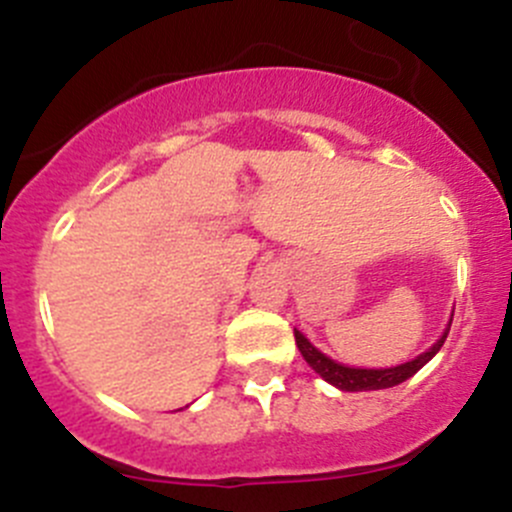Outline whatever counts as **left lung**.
Returning a JSON list of instances; mask_svg holds the SVG:
<instances>
[{
  "label": "left lung",
  "mask_w": 512,
  "mask_h": 512,
  "mask_svg": "<svg viewBox=\"0 0 512 512\" xmlns=\"http://www.w3.org/2000/svg\"><path fill=\"white\" fill-rule=\"evenodd\" d=\"M450 323H453V318H450L448 326H445L443 336H440L426 353H421V356H416L413 361L401 363V366H393V368L343 366V363L333 361V358H328L326 353L318 351V348L313 346V343L308 341L301 331H296V328H293V336H296V346H298V351H301V356L306 358L308 366H311L313 371L323 378V381H328L331 386L341 388V391H351V393L353 391H381V388H393V386H398V383L408 381L411 376H416V373L430 361V358L440 351V346H443L445 338H448Z\"/></svg>",
  "instance_id": "left-lung-1"
}]
</instances>
